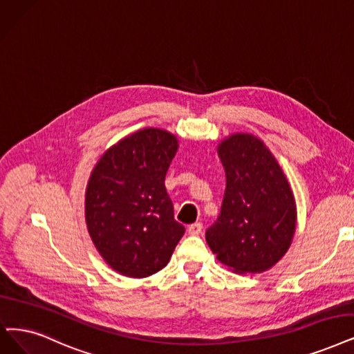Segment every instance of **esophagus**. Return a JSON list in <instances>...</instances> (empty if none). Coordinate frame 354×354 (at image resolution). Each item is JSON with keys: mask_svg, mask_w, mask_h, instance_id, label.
<instances>
[{"mask_svg": "<svg viewBox=\"0 0 354 354\" xmlns=\"http://www.w3.org/2000/svg\"><path fill=\"white\" fill-rule=\"evenodd\" d=\"M202 230H203L202 222H194V223H192V225L189 226L187 232H189V235H199V234L202 232Z\"/></svg>", "mask_w": 354, "mask_h": 354, "instance_id": "1", "label": "esophagus"}]
</instances>
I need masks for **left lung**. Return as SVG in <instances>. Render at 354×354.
<instances>
[{
  "label": "left lung",
  "mask_w": 354,
  "mask_h": 354,
  "mask_svg": "<svg viewBox=\"0 0 354 354\" xmlns=\"http://www.w3.org/2000/svg\"><path fill=\"white\" fill-rule=\"evenodd\" d=\"M226 186L206 230L216 259L236 273H261L288 251L296 223L289 183L260 139L236 133L219 145Z\"/></svg>",
  "instance_id": "obj_1"
}]
</instances>
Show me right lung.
Returning <instances> with one entry per match:
<instances>
[{
  "label": "right lung",
  "mask_w": 354,
  "mask_h": 354,
  "mask_svg": "<svg viewBox=\"0 0 354 354\" xmlns=\"http://www.w3.org/2000/svg\"><path fill=\"white\" fill-rule=\"evenodd\" d=\"M176 152V136L148 128L111 147L94 168L86 194L88 232L120 274L160 272L185 235L164 185Z\"/></svg>",
  "instance_id": "obj_1"
}]
</instances>
